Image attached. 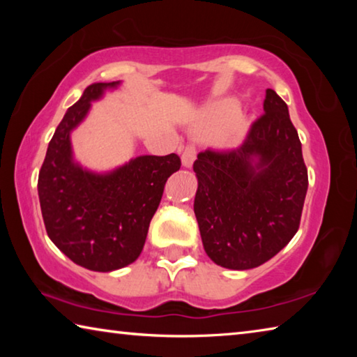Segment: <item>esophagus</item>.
I'll return each instance as SVG.
<instances>
[{
  "label": "esophagus",
  "instance_id": "esophagus-1",
  "mask_svg": "<svg viewBox=\"0 0 357 357\" xmlns=\"http://www.w3.org/2000/svg\"><path fill=\"white\" fill-rule=\"evenodd\" d=\"M181 159H183V165L184 167H192L193 162L197 159V146L195 144H187L183 151V155H181Z\"/></svg>",
  "mask_w": 357,
  "mask_h": 357
}]
</instances>
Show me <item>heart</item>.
<instances>
[{
  "label": "heart",
  "mask_w": 357,
  "mask_h": 357,
  "mask_svg": "<svg viewBox=\"0 0 357 357\" xmlns=\"http://www.w3.org/2000/svg\"><path fill=\"white\" fill-rule=\"evenodd\" d=\"M233 114H234V107L229 104L219 105L214 110V118L215 121H219V123H227V121L233 118Z\"/></svg>",
  "instance_id": "obj_1"
}]
</instances>
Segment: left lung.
Returning <instances> with one entry per match:
<instances>
[{
  "label": "left lung",
  "instance_id": "8db88e82",
  "mask_svg": "<svg viewBox=\"0 0 357 357\" xmlns=\"http://www.w3.org/2000/svg\"><path fill=\"white\" fill-rule=\"evenodd\" d=\"M264 112L236 148L202 151L193 162V203L203 247L215 264L252 269L296 234L309 185L298 130L288 107L266 89ZM259 162L253 165L251 157Z\"/></svg>",
  "mask_w": 357,
  "mask_h": 357
}]
</instances>
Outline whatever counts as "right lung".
<instances>
[{"mask_svg":"<svg viewBox=\"0 0 357 357\" xmlns=\"http://www.w3.org/2000/svg\"><path fill=\"white\" fill-rule=\"evenodd\" d=\"M116 83H93L69 107L48 143L38 192L48 238L83 268L110 273L134 263L146 241L167 179L181 168L178 154L140 155L110 174L72 162L70 130L91 100Z\"/></svg>","mask_w":357,"mask_h":357,"instance_id":"right-lung-1","label":"right lung"}]
</instances>
